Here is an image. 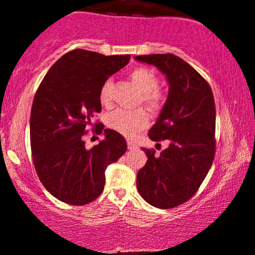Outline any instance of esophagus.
<instances>
[{
	"label": "esophagus",
	"instance_id": "34e87169",
	"mask_svg": "<svg viewBox=\"0 0 255 255\" xmlns=\"http://www.w3.org/2000/svg\"><path fill=\"white\" fill-rule=\"evenodd\" d=\"M128 148H129V150H136L137 145L134 141H131V140H129V141H128Z\"/></svg>",
	"mask_w": 255,
	"mask_h": 255
}]
</instances>
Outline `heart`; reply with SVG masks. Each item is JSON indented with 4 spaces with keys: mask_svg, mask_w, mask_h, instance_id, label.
Listing matches in <instances>:
<instances>
[{
    "mask_svg": "<svg viewBox=\"0 0 255 255\" xmlns=\"http://www.w3.org/2000/svg\"><path fill=\"white\" fill-rule=\"evenodd\" d=\"M129 77L142 92V102L152 110L162 109L165 102V95L157 87L158 78L154 72L145 67H139L130 72ZM111 89L113 81L107 80L99 91V101L104 107L111 105ZM148 122V114L142 108L134 110L116 109L107 118L108 127L128 137L135 136L139 131L145 129Z\"/></svg>",
    "mask_w": 255,
    "mask_h": 255,
    "instance_id": "1",
    "label": "heart"
}]
</instances>
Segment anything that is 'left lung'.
Here are the masks:
<instances>
[{"instance_id":"1","label":"left lung","mask_w":255,"mask_h":255,"mask_svg":"<svg viewBox=\"0 0 255 255\" xmlns=\"http://www.w3.org/2000/svg\"><path fill=\"white\" fill-rule=\"evenodd\" d=\"M135 60L156 66L169 83V95L157 122L148 130L168 148H142L147 162L137 171L140 195L158 209L189 200L203 183L216 153V107L209 83L182 58L172 54L140 55Z\"/></svg>"}]
</instances>
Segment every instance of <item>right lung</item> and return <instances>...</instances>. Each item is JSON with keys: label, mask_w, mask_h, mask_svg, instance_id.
<instances>
[{"label": "right lung", "mask_w": 255, "mask_h": 255, "mask_svg": "<svg viewBox=\"0 0 255 255\" xmlns=\"http://www.w3.org/2000/svg\"><path fill=\"white\" fill-rule=\"evenodd\" d=\"M129 57L75 49L52 64L34 95L30 119L33 165L46 191L63 203L81 206L96 200L104 189L107 166L127 151L125 137L102 124L93 133L104 129L105 136L92 148L85 147L84 135L102 110V85Z\"/></svg>", "instance_id": "add662e5"}]
</instances>
